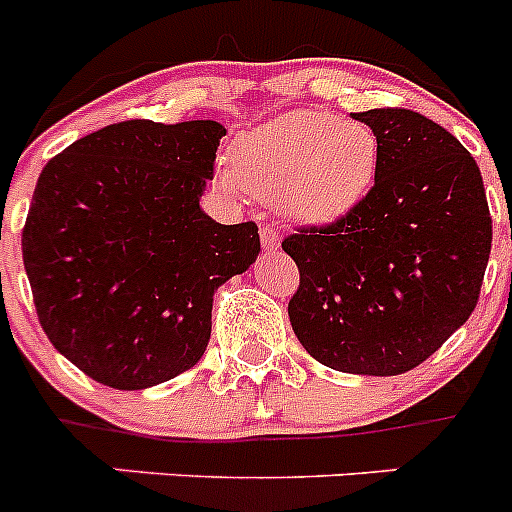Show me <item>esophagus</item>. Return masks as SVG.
<instances>
[{
    "label": "esophagus",
    "mask_w": 512,
    "mask_h": 512,
    "mask_svg": "<svg viewBox=\"0 0 512 512\" xmlns=\"http://www.w3.org/2000/svg\"><path fill=\"white\" fill-rule=\"evenodd\" d=\"M279 243H282V238H279L277 228L274 225H261V246H264V251H277Z\"/></svg>",
    "instance_id": "34e87169"
}]
</instances>
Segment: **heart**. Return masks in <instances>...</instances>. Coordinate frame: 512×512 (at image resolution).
<instances>
[{
	"instance_id": "b5f03b06",
	"label": "heart",
	"mask_w": 512,
	"mask_h": 512,
	"mask_svg": "<svg viewBox=\"0 0 512 512\" xmlns=\"http://www.w3.org/2000/svg\"><path fill=\"white\" fill-rule=\"evenodd\" d=\"M379 138L361 122L328 112H289L235 140L233 169H217L225 189L277 197L302 223H333L372 189Z\"/></svg>"
}]
</instances>
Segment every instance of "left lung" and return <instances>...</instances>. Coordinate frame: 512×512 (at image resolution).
Segmentation results:
<instances>
[{
	"instance_id": "1",
	"label": "left lung",
	"mask_w": 512,
	"mask_h": 512,
	"mask_svg": "<svg viewBox=\"0 0 512 512\" xmlns=\"http://www.w3.org/2000/svg\"><path fill=\"white\" fill-rule=\"evenodd\" d=\"M379 138L374 187L328 225L282 241L300 269L289 323L312 359L395 377L467 323L492 248V217L472 153L402 107L354 112Z\"/></svg>"
}]
</instances>
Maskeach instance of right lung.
Segmentation results:
<instances>
[{"label": "right lung", "instance_id": "add662e5", "mask_svg": "<svg viewBox=\"0 0 512 512\" xmlns=\"http://www.w3.org/2000/svg\"><path fill=\"white\" fill-rule=\"evenodd\" d=\"M225 128L125 120L45 164L22 261L45 336L81 372L146 390L205 354L212 295L261 251L256 223L200 207Z\"/></svg>", "mask_w": 512, "mask_h": 512}]
</instances>
